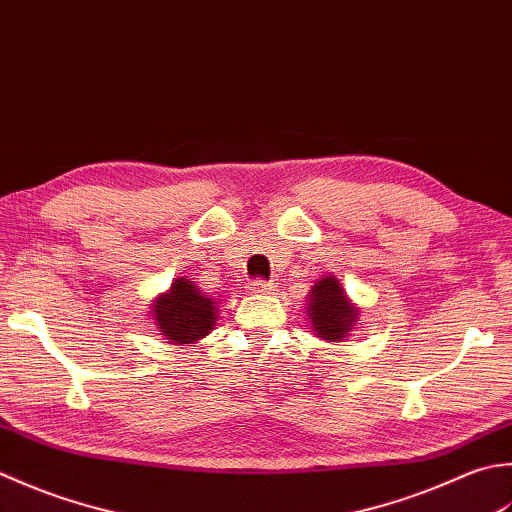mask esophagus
<instances>
[{"instance_id": "1", "label": "esophagus", "mask_w": 512, "mask_h": 512, "mask_svg": "<svg viewBox=\"0 0 512 512\" xmlns=\"http://www.w3.org/2000/svg\"><path fill=\"white\" fill-rule=\"evenodd\" d=\"M269 291H274V285L267 280H254L252 283V294H269Z\"/></svg>"}]
</instances>
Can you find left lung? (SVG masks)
I'll return each instance as SVG.
<instances>
[{"label":"left lung","instance_id":"left-lung-1","mask_svg":"<svg viewBox=\"0 0 512 512\" xmlns=\"http://www.w3.org/2000/svg\"><path fill=\"white\" fill-rule=\"evenodd\" d=\"M358 311L344 296V289L333 276L318 280L311 289L309 322L314 325L318 338L338 342L347 338L351 327L356 325Z\"/></svg>","mask_w":512,"mask_h":512}]
</instances>
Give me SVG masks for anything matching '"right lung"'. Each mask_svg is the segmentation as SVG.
<instances>
[{
	"instance_id": "right-lung-1",
	"label": "right lung",
	"mask_w": 512,
	"mask_h": 512,
	"mask_svg": "<svg viewBox=\"0 0 512 512\" xmlns=\"http://www.w3.org/2000/svg\"><path fill=\"white\" fill-rule=\"evenodd\" d=\"M216 307L190 278L172 283L170 294L161 296L154 305V320L165 340L176 344H192L214 327Z\"/></svg>"
}]
</instances>
